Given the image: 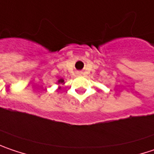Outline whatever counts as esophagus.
Wrapping results in <instances>:
<instances>
[{
    "label": "esophagus",
    "instance_id": "34e87169",
    "mask_svg": "<svg viewBox=\"0 0 154 154\" xmlns=\"http://www.w3.org/2000/svg\"><path fill=\"white\" fill-rule=\"evenodd\" d=\"M76 74H77L78 76H81V75H82V72H77Z\"/></svg>",
    "mask_w": 154,
    "mask_h": 154
}]
</instances>
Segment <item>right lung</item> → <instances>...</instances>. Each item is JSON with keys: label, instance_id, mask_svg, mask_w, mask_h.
<instances>
[{"label": "right lung", "instance_id": "obj_1", "mask_svg": "<svg viewBox=\"0 0 154 154\" xmlns=\"http://www.w3.org/2000/svg\"><path fill=\"white\" fill-rule=\"evenodd\" d=\"M58 84H59V85H60V84H62V85H63V84H65V81H64V79H62V78H61V79H60V80H58ZM61 88V87H59V88H58V89H60Z\"/></svg>", "mask_w": 154, "mask_h": 154}]
</instances>
